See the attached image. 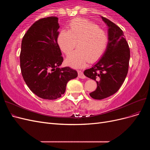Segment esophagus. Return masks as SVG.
Instances as JSON below:
<instances>
[{
	"label": "esophagus",
	"mask_w": 150,
	"mask_h": 150,
	"mask_svg": "<svg viewBox=\"0 0 150 150\" xmlns=\"http://www.w3.org/2000/svg\"><path fill=\"white\" fill-rule=\"evenodd\" d=\"M78 77L81 79H85L86 76H84V73L83 72V71H78Z\"/></svg>",
	"instance_id": "34e87169"
}]
</instances>
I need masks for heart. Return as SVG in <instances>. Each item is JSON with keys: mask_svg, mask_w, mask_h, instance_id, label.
<instances>
[{"mask_svg": "<svg viewBox=\"0 0 150 150\" xmlns=\"http://www.w3.org/2000/svg\"><path fill=\"white\" fill-rule=\"evenodd\" d=\"M68 30H61L57 36V44L61 51L66 55L69 54L66 63L72 67L81 68L86 62H93L100 59L105 52L108 35L106 31L93 22L76 18L68 25Z\"/></svg>", "mask_w": 150, "mask_h": 150, "instance_id": "heart-1", "label": "heart"}]
</instances>
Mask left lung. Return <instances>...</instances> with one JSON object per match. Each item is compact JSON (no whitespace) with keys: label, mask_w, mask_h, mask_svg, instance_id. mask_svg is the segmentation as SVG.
<instances>
[{"label":"left lung","mask_w":150,"mask_h":150,"mask_svg":"<svg viewBox=\"0 0 150 150\" xmlns=\"http://www.w3.org/2000/svg\"><path fill=\"white\" fill-rule=\"evenodd\" d=\"M108 27V44L99 61L84 74L96 81L97 88L89 93L95 99H103L119 90L128 74L130 51L122 30L115 23L101 17Z\"/></svg>","instance_id":"left-lung-1"}]
</instances>
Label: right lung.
Segmentation results:
<instances>
[{
	"instance_id": "add662e5",
	"label": "right lung",
	"mask_w": 150,
	"mask_h": 150,
	"mask_svg": "<svg viewBox=\"0 0 150 150\" xmlns=\"http://www.w3.org/2000/svg\"><path fill=\"white\" fill-rule=\"evenodd\" d=\"M58 18L48 17L36 21L22 38L20 65L23 79L33 93L52 100L64 94L68 81L78 76L63 62L57 44Z\"/></svg>"
}]
</instances>
